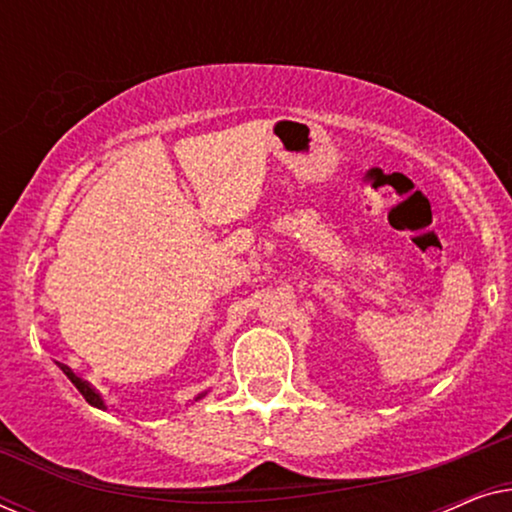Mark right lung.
<instances>
[{
    "instance_id": "right-lung-1",
    "label": "right lung",
    "mask_w": 512,
    "mask_h": 512,
    "mask_svg": "<svg viewBox=\"0 0 512 512\" xmlns=\"http://www.w3.org/2000/svg\"><path fill=\"white\" fill-rule=\"evenodd\" d=\"M58 368L62 370V373H65V375L69 377V382H72V384H74V387L81 391V396H83V398H86V401H88L90 405H93V408L107 410V405H104V398L100 396V391H95V387H93V384H90V382H86V380H83V377H79V375H76L72 368H69V366H65V363H58ZM205 396H207V391H202V394H198V396H195V398H193V403H195V401H200V398H205Z\"/></svg>"
}]
</instances>
